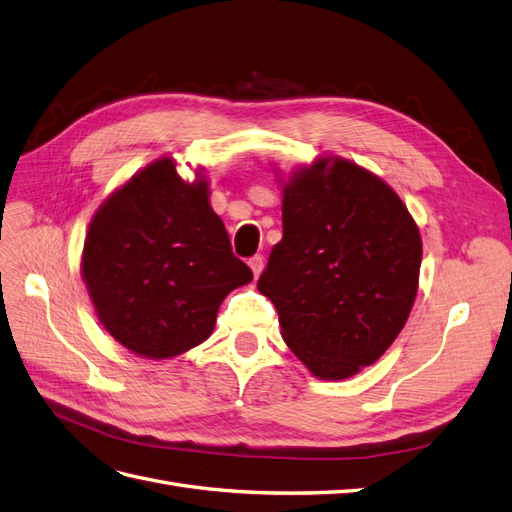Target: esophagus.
<instances>
[{
  "instance_id": "1",
  "label": "esophagus",
  "mask_w": 512,
  "mask_h": 512,
  "mask_svg": "<svg viewBox=\"0 0 512 512\" xmlns=\"http://www.w3.org/2000/svg\"><path fill=\"white\" fill-rule=\"evenodd\" d=\"M262 267H265V258H262L260 254H256V256L250 258V269L254 271L256 277L262 273Z\"/></svg>"
}]
</instances>
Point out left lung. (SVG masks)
Instances as JSON below:
<instances>
[{
	"mask_svg": "<svg viewBox=\"0 0 512 512\" xmlns=\"http://www.w3.org/2000/svg\"><path fill=\"white\" fill-rule=\"evenodd\" d=\"M282 224L258 290L316 378H350L380 359L410 316L423 260L418 226L391 185L333 156L284 183Z\"/></svg>",
	"mask_w": 512,
	"mask_h": 512,
	"instance_id": "1",
	"label": "left lung"
}]
</instances>
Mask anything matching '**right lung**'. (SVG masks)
I'll return each mask as SVG.
<instances>
[{"label":"right lung","mask_w":512,"mask_h":512,"mask_svg":"<svg viewBox=\"0 0 512 512\" xmlns=\"http://www.w3.org/2000/svg\"><path fill=\"white\" fill-rule=\"evenodd\" d=\"M81 271L102 327L147 359L203 344L226 294L254 277L232 254L207 179L183 181L173 158L151 162L104 200Z\"/></svg>","instance_id":"add662e5"}]
</instances>
